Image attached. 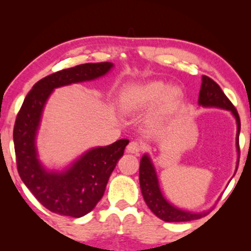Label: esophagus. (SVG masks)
I'll return each mask as SVG.
<instances>
[{
	"instance_id": "1",
	"label": "esophagus",
	"mask_w": 251,
	"mask_h": 251,
	"mask_svg": "<svg viewBox=\"0 0 251 251\" xmlns=\"http://www.w3.org/2000/svg\"><path fill=\"white\" fill-rule=\"evenodd\" d=\"M142 151V145L137 142L129 143V145L126 146V152L131 154H138Z\"/></svg>"
}]
</instances>
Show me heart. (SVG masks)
Masks as SVG:
<instances>
[{
  "instance_id": "obj_1",
  "label": "heart",
  "mask_w": 251,
  "mask_h": 251,
  "mask_svg": "<svg viewBox=\"0 0 251 251\" xmlns=\"http://www.w3.org/2000/svg\"><path fill=\"white\" fill-rule=\"evenodd\" d=\"M178 96L177 88H168L162 81H150L128 89L122 96V106L129 112H142L160 99V108L166 109L177 100Z\"/></svg>"
}]
</instances>
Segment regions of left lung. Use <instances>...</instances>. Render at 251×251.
<instances>
[{
	"instance_id": "8db88e82",
	"label": "left lung",
	"mask_w": 251,
	"mask_h": 251,
	"mask_svg": "<svg viewBox=\"0 0 251 251\" xmlns=\"http://www.w3.org/2000/svg\"><path fill=\"white\" fill-rule=\"evenodd\" d=\"M199 105L203 107H218L223 109L231 111L236 120L238 131H236V150L240 154L239 149V133L241 128L240 116L231 100L226 97L221 87L216 83L210 77L202 76V83L200 94H199ZM239 164V160H238ZM139 183L140 190L144 200H145L147 207L151 209L156 217L162 219L164 222H190L194 219L201 218L205 215L204 212H192L181 210V209L170 204L161 193L159 180H157L156 171L154 168L152 161L147 154H144L140 160L139 167Z\"/></svg>"
}]
</instances>
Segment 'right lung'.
I'll use <instances>...</instances> for the list:
<instances>
[{"label": "right lung", "instance_id": "add662e5", "mask_svg": "<svg viewBox=\"0 0 251 251\" xmlns=\"http://www.w3.org/2000/svg\"><path fill=\"white\" fill-rule=\"evenodd\" d=\"M112 67V63L82 64L48 75L33 85L17 115L13 143L19 176L37 201L54 214L78 218L90 212L104 195L129 140L89 150L60 173L48 171L37 159L35 145L44 105L56 88L95 80Z\"/></svg>", "mask_w": 251, "mask_h": 251}]
</instances>
